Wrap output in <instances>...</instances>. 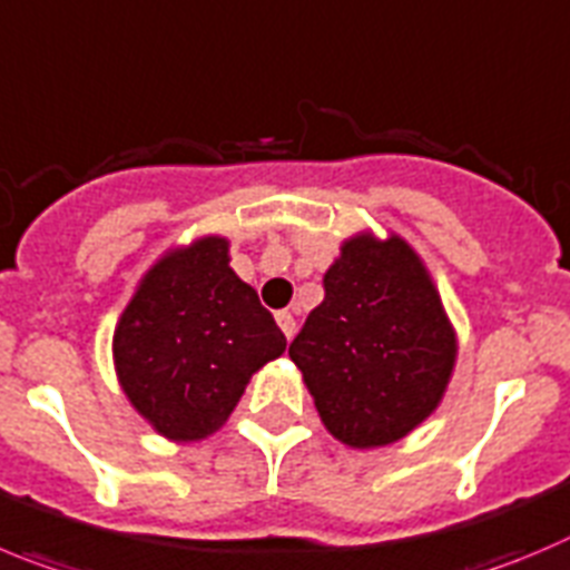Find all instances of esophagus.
Listing matches in <instances>:
<instances>
[{
    "label": "esophagus",
    "instance_id": "obj_1",
    "mask_svg": "<svg viewBox=\"0 0 570 570\" xmlns=\"http://www.w3.org/2000/svg\"><path fill=\"white\" fill-rule=\"evenodd\" d=\"M276 325H279V331L285 333V338H294V333H296L294 313H288V311L276 313Z\"/></svg>",
    "mask_w": 570,
    "mask_h": 570
}]
</instances>
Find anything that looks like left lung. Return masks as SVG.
<instances>
[{"mask_svg": "<svg viewBox=\"0 0 570 570\" xmlns=\"http://www.w3.org/2000/svg\"><path fill=\"white\" fill-rule=\"evenodd\" d=\"M322 282L325 299L291 342V362L336 441H401L438 410L455 370L458 333L435 279L401 234L358 232Z\"/></svg>", "mask_w": 570, "mask_h": 570, "instance_id": "1", "label": "left lung"}]
</instances>
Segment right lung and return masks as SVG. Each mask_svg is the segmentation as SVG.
I'll return each instance as SVG.
<instances>
[{"instance_id":"1","label":"right lung","mask_w":570,"mask_h":570,"mask_svg":"<svg viewBox=\"0 0 570 570\" xmlns=\"http://www.w3.org/2000/svg\"><path fill=\"white\" fill-rule=\"evenodd\" d=\"M228 248L220 234L171 245L140 276L115 325L118 384L166 441L214 435L250 375L288 344L257 291L234 274Z\"/></svg>"}]
</instances>
